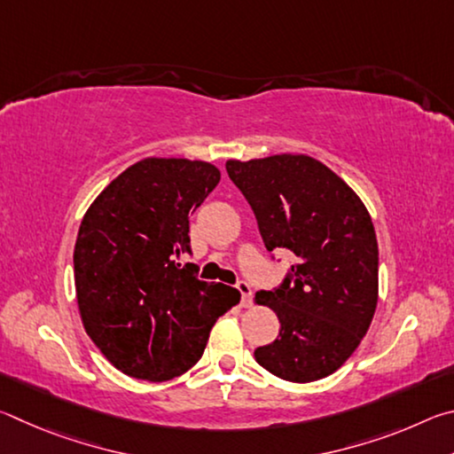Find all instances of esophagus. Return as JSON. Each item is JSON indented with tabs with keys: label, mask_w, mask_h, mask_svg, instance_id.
<instances>
[{
	"label": "esophagus",
	"mask_w": 454,
	"mask_h": 454,
	"mask_svg": "<svg viewBox=\"0 0 454 454\" xmlns=\"http://www.w3.org/2000/svg\"><path fill=\"white\" fill-rule=\"evenodd\" d=\"M238 292H240V296H242V306L244 309H250V304H252V288H250V284L248 282H238Z\"/></svg>",
	"instance_id": "1"
}]
</instances>
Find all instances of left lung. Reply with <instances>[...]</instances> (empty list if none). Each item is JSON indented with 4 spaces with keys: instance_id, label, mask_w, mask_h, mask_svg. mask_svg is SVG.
<instances>
[{
    "instance_id": "left-lung-1",
    "label": "left lung",
    "mask_w": 454,
    "mask_h": 454,
    "mask_svg": "<svg viewBox=\"0 0 454 454\" xmlns=\"http://www.w3.org/2000/svg\"><path fill=\"white\" fill-rule=\"evenodd\" d=\"M226 170L256 214L266 250L294 254L292 278L256 292L280 320L258 364L290 382L338 371L363 340L379 302V242L358 194L306 153L228 160Z\"/></svg>"
}]
</instances>
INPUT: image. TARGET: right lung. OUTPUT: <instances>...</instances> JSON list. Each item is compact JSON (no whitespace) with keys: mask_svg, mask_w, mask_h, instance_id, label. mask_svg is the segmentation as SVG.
Listing matches in <instances>:
<instances>
[{"mask_svg":"<svg viewBox=\"0 0 454 454\" xmlns=\"http://www.w3.org/2000/svg\"><path fill=\"white\" fill-rule=\"evenodd\" d=\"M218 182L204 160L150 156L83 214L74 248L80 317L99 352L132 379L190 371L216 320L240 302L236 288L196 280L178 264L190 252L188 216Z\"/></svg>","mask_w":454,"mask_h":454,"instance_id":"add662e5","label":"right lung"}]
</instances>
